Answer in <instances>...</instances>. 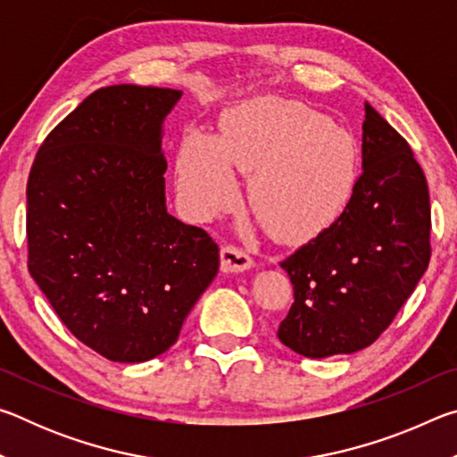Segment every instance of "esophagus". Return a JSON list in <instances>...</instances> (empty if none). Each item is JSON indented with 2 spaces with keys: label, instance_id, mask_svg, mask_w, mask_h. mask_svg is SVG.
Returning a JSON list of instances; mask_svg holds the SVG:
<instances>
[{
  "label": "esophagus",
  "instance_id": "obj_1",
  "mask_svg": "<svg viewBox=\"0 0 457 457\" xmlns=\"http://www.w3.org/2000/svg\"><path fill=\"white\" fill-rule=\"evenodd\" d=\"M253 266V260L247 256L244 250L236 245H223L221 247V272L226 274H237L245 272Z\"/></svg>",
  "mask_w": 457,
  "mask_h": 457
}]
</instances>
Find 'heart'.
Returning <instances> with one entry per match:
<instances>
[{
    "label": "heart",
    "instance_id": "1",
    "mask_svg": "<svg viewBox=\"0 0 457 457\" xmlns=\"http://www.w3.org/2000/svg\"><path fill=\"white\" fill-rule=\"evenodd\" d=\"M252 173L262 223L284 242H306L335 221L359 179L349 130L296 100L253 98L221 119L220 138L193 130L177 157V187L193 218L236 204V171Z\"/></svg>",
    "mask_w": 457,
    "mask_h": 457
}]
</instances>
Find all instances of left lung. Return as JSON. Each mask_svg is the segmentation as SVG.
Wrapping results in <instances>:
<instances>
[{
    "label": "left lung",
    "mask_w": 457,
    "mask_h": 457,
    "mask_svg": "<svg viewBox=\"0 0 457 457\" xmlns=\"http://www.w3.org/2000/svg\"><path fill=\"white\" fill-rule=\"evenodd\" d=\"M428 181L413 153L365 103L362 173L330 228L282 262L294 304L278 338L308 359L373 345L429 264Z\"/></svg>",
    "instance_id": "8db88e82"
}]
</instances>
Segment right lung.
I'll return each instance as SVG.
<instances>
[{
    "label": "right lung",
    "instance_id": "add662e5",
    "mask_svg": "<svg viewBox=\"0 0 457 457\" xmlns=\"http://www.w3.org/2000/svg\"><path fill=\"white\" fill-rule=\"evenodd\" d=\"M183 92H92L28 179V268L72 335L117 362L159 357L218 274L207 231L167 212L163 122Z\"/></svg>",
    "mask_w": 457,
    "mask_h": 457
}]
</instances>
